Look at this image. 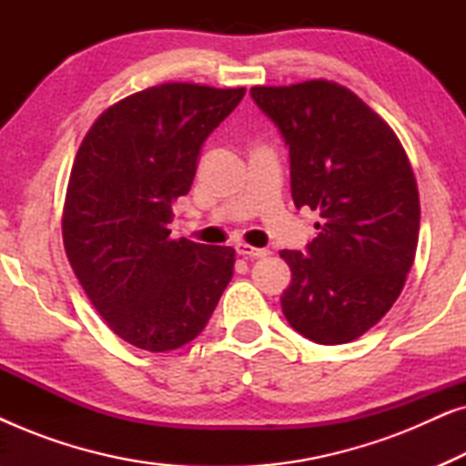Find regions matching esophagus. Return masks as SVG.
Listing matches in <instances>:
<instances>
[{"label": "esophagus", "instance_id": "1", "mask_svg": "<svg viewBox=\"0 0 466 466\" xmlns=\"http://www.w3.org/2000/svg\"><path fill=\"white\" fill-rule=\"evenodd\" d=\"M235 250H238L239 257H248V258H260V257H267V254H269L267 248H252L248 244H238L235 246Z\"/></svg>", "mask_w": 466, "mask_h": 466}]
</instances>
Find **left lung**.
I'll list each match as a JSON object with an SVG mask.
<instances>
[{"instance_id": "left-lung-1", "label": "left lung", "mask_w": 466, "mask_h": 466, "mask_svg": "<svg viewBox=\"0 0 466 466\" xmlns=\"http://www.w3.org/2000/svg\"><path fill=\"white\" fill-rule=\"evenodd\" d=\"M250 95L289 146L292 201L322 218L305 252H279L292 271L279 297L286 320L322 346L354 341L392 308L416 257L410 158L390 127L335 82L252 86Z\"/></svg>"}]
</instances>
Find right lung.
I'll list each match as a JSON object with an SVG mask.
<instances>
[{"instance_id": "1", "label": "right lung", "mask_w": 466, "mask_h": 466, "mask_svg": "<svg viewBox=\"0 0 466 466\" xmlns=\"http://www.w3.org/2000/svg\"><path fill=\"white\" fill-rule=\"evenodd\" d=\"M246 88L167 82L129 95L82 139L63 208V244L86 297L120 339L148 352L193 341L233 278L235 250L171 239V206L201 146Z\"/></svg>"}]
</instances>
